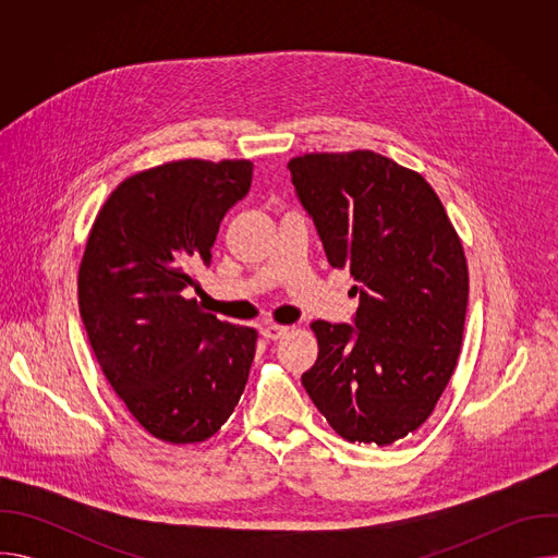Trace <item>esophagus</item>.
Returning <instances> with one entry per match:
<instances>
[{
	"label": "esophagus",
	"instance_id": "1",
	"mask_svg": "<svg viewBox=\"0 0 558 558\" xmlns=\"http://www.w3.org/2000/svg\"><path fill=\"white\" fill-rule=\"evenodd\" d=\"M287 331H289L287 327H280V325H267V327L263 329V336H265L267 340H280Z\"/></svg>",
	"mask_w": 558,
	"mask_h": 558
}]
</instances>
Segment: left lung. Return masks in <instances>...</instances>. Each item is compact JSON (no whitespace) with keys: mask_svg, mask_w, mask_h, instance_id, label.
I'll list each match as a JSON object with an SVG mask.
<instances>
[{"mask_svg":"<svg viewBox=\"0 0 558 558\" xmlns=\"http://www.w3.org/2000/svg\"><path fill=\"white\" fill-rule=\"evenodd\" d=\"M287 168L329 265L349 269L360 295L353 325H311L317 360L302 386L340 437L388 446L430 417L454 373L461 241L424 177L381 154H304Z\"/></svg>","mask_w":558,"mask_h":558,"instance_id":"left-lung-1","label":"left lung"}]
</instances>
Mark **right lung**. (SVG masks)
<instances>
[{"instance_id":"1","label":"right lung","mask_w":558,"mask_h":558,"mask_svg":"<svg viewBox=\"0 0 558 558\" xmlns=\"http://www.w3.org/2000/svg\"><path fill=\"white\" fill-rule=\"evenodd\" d=\"M252 161H174L125 179L90 229L78 313L132 417L168 444L205 441L245 390L258 333L185 298L209 267L225 214L252 187Z\"/></svg>"}]
</instances>
